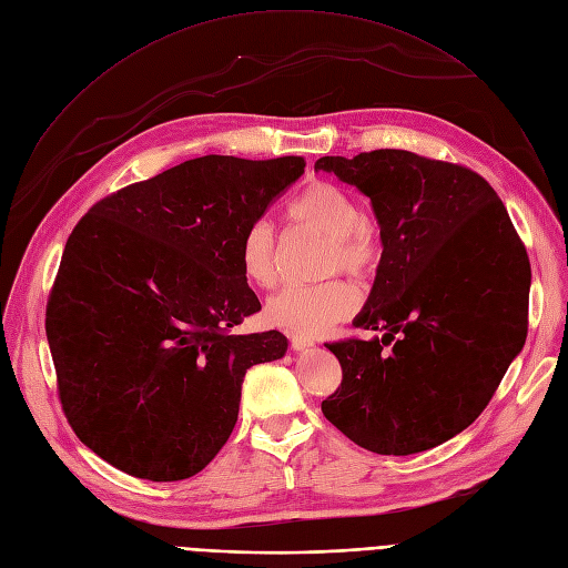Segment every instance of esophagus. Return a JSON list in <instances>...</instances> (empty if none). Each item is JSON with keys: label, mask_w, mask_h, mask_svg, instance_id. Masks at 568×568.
I'll list each match as a JSON object with an SVG mask.
<instances>
[{"label": "esophagus", "mask_w": 568, "mask_h": 568, "mask_svg": "<svg viewBox=\"0 0 568 568\" xmlns=\"http://www.w3.org/2000/svg\"><path fill=\"white\" fill-rule=\"evenodd\" d=\"M287 338H290V345H292L294 352H304V349H308V347L315 345L311 338H306V336H302V334H287Z\"/></svg>", "instance_id": "esophagus-1"}]
</instances>
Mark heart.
<instances>
[{
	"instance_id": "heart-1",
	"label": "heart",
	"mask_w": 568,
	"mask_h": 568,
	"mask_svg": "<svg viewBox=\"0 0 568 568\" xmlns=\"http://www.w3.org/2000/svg\"><path fill=\"white\" fill-rule=\"evenodd\" d=\"M287 216L329 236L326 272H343L366 278L382 262V234L377 225L359 214V204L336 184L315 182L287 204ZM242 268L257 287L278 283V253L274 227L255 221L242 239ZM362 304L359 290L349 281L332 278L313 285H287L266 302V320L302 336H320L334 324L352 317Z\"/></svg>"
}]
</instances>
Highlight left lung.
<instances>
[{"label":"left lung","instance_id":"obj_1","mask_svg":"<svg viewBox=\"0 0 568 568\" xmlns=\"http://www.w3.org/2000/svg\"><path fill=\"white\" fill-rule=\"evenodd\" d=\"M371 197L382 262L354 326L382 338L326 343L343 382L322 412L382 456L428 452L465 430L527 338L529 260L493 186L405 149L322 156L315 172Z\"/></svg>","mask_w":568,"mask_h":568}]
</instances>
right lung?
<instances>
[{"mask_svg":"<svg viewBox=\"0 0 568 568\" xmlns=\"http://www.w3.org/2000/svg\"><path fill=\"white\" fill-rule=\"evenodd\" d=\"M304 168L209 154L103 197L71 232L45 334L67 419L112 467L197 474L236 424L246 371L287 352L281 332H230L260 311L244 232Z\"/></svg>","mask_w":568,"mask_h":568,"instance_id":"add662e5","label":"right lung"}]
</instances>
